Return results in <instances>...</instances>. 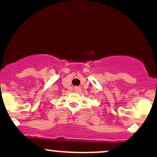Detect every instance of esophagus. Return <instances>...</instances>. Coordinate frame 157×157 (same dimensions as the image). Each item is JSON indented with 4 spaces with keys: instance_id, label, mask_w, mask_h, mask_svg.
Here are the masks:
<instances>
[{
    "instance_id": "obj_1",
    "label": "esophagus",
    "mask_w": 157,
    "mask_h": 157,
    "mask_svg": "<svg viewBox=\"0 0 157 157\" xmlns=\"http://www.w3.org/2000/svg\"><path fill=\"white\" fill-rule=\"evenodd\" d=\"M74 90H75V91H76V92H77V91H80V88L77 87V86H76V87L74 88Z\"/></svg>"
}]
</instances>
